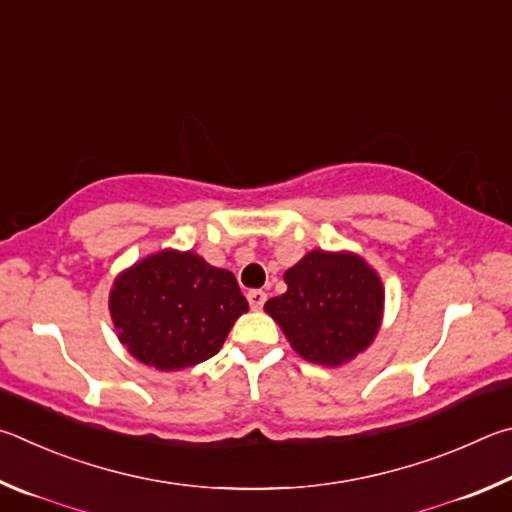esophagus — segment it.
Segmentation results:
<instances>
[{
	"mask_svg": "<svg viewBox=\"0 0 512 512\" xmlns=\"http://www.w3.org/2000/svg\"><path fill=\"white\" fill-rule=\"evenodd\" d=\"M247 301H249L251 310H261L265 306V301H267V294L263 290H249Z\"/></svg>",
	"mask_w": 512,
	"mask_h": 512,
	"instance_id": "obj_1",
	"label": "esophagus"
}]
</instances>
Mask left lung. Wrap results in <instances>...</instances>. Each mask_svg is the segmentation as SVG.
<instances>
[{
  "label": "left lung",
  "mask_w": 512,
  "mask_h": 512,
  "mask_svg": "<svg viewBox=\"0 0 512 512\" xmlns=\"http://www.w3.org/2000/svg\"><path fill=\"white\" fill-rule=\"evenodd\" d=\"M288 292L265 303L294 351L315 364H342L373 342L384 290L353 254H310L285 272Z\"/></svg>",
  "instance_id": "obj_1"
}]
</instances>
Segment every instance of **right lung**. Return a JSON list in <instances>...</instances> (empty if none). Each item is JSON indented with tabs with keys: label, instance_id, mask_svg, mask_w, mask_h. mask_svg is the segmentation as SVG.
Instances as JSON below:
<instances>
[{
	"label": "right lung",
	"instance_id": "1",
	"mask_svg": "<svg viewBox=\"0 0 512 512\" xmlns=\"http://www.w3.org/2000/svg\"><path fill=\"white\" fill-rule=\"evenodd\" d=\"M247 310L236 276L193 251L143 258L114 281L110 294L119 339L139 362L159 371L209 360Z\"/></svg>",
	"mask_w": 512,
	"mask_h": 512
}]
</instances>
